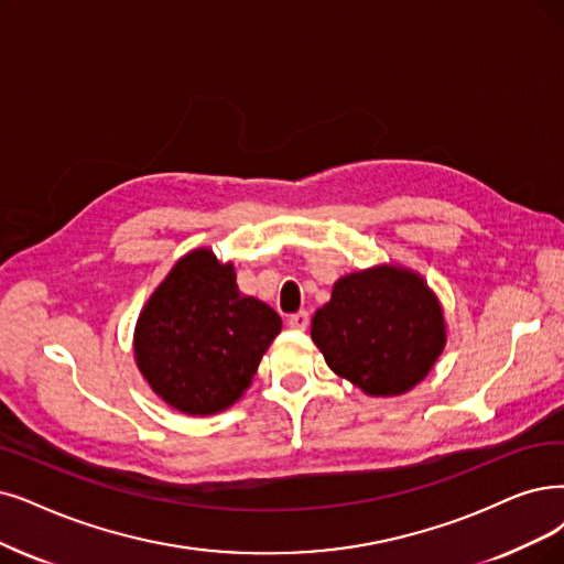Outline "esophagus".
I'll use <instances>...</instances> for the list:
<instances>
[{
  "instance_id": "34e87169",
  "label": "esophagus",
  "mask_w": 564,
  "mask_h": 564,
  "mask_svg": "<svg viewBox=\"0 0 564 564\" xmlns=\"http://www.w3.org/2000/svg\"><path fill=\"white\" fill-rule=\"evenodd\" d=\"M286 324H289V328H294V330H305V328L310 326V312H305V310L294 312V314H291V317L286 319Z\"/></svg>"
}]
</instances>
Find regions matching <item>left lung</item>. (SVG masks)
<instances>
[{"label":"left lung","instance_id":"obj_1","mask_svg":"<svg viewBox=\"0 0 564 564\" xmlns=\"http://www.w3.org/2000/svg\"><path fill=\"white\" fill-rule=\"evenodd\" d=\"M312 340L328 368L370 395H400L431 372L444 349L433 291L410 270L379 265L333 286L314 312Z\"/></svg>","mask_w":564,"mask_h":564}]
</instances>
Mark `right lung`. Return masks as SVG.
<instances>
[{
	"label": "right lung",
	"instance_id": "right-lung-1",
	"mask_svg": "<svg viewBox=\"0 0 564 564\" xmlns=\"http://www.w3.org/2000/svg\"><path fill=\"white\" fill-rule=\"evenodd\" d=\"M280 314L242 296L234 265L210 250L180 259L137 324V364L171 408L206 416L231 408L280 333Z\"/></svg>",
	"mask_w": 564,
	"mask_h": 564
}]
</instances>
